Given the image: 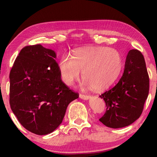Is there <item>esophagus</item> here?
Here are the masks:
<instances>
[{"label": "esophagus", "instance_id": "obj_1", "mask_svg": "<svg viewBox=\"0 0 157 157\" xmlns=\"http://www.w3.org/2000/svg\"><path fill=\"white\" fill-rule=\"evenodd\" d=\"M89 95H83V94H80L79 95V98H81L82 100H87L89 99Z\"/></svg>", "mask_w": 157, "mask_h": 157}]
</instances>
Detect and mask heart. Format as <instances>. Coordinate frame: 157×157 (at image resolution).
Listing matches in <instances>:
<instances>
[{"instance_id": "obj_1", "label": "heart", "mask_w": 157, "mask_h": 157, "mask_svg": "<svg viewBox=\"0 0 157 157\" xmlns=\"http://www.w3.org/2000/svg\"><path fill=\"white\" fill-rule=\"evenodd\" d=\"M123 66V57L118 50L99 47L78 50L73 57L63 55L58 68L61 79L67 86L78 80L82 71L85 79L83 86L100 91L114 83Z\"/></svg>"}]
</instances>
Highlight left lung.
<instances>
[{"label": "left lung", "mask_w": 157, "mask_h": 157, "mask_svg": "<svg viewBox=\"0 0 157 157\" xmlns=\"http://www.w3.org/2000/svg\"><path fill=\"white\" fill-rule=\"evenodd\" d=\"M149 76L145 59L137 50H129L123 75L115 86L100 95L107 110L100 121L111 128H122L141 115L149 94Z\"/></svg>", "instance_id": "obj_1"}]
</instances>
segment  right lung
Wrapping results in <instances>:
<instances>
[{
  "mask_svg": "<svg viewBox=\"0 0 157 157\" xmlns=\"http://www.w3.org/2000/svg\"><path fill=\"white\" fill-rule=\"evenodd\" d=\"M56 53L40 44L21 50L10 73V104L18 121L37 135L55 131L79 95L61 79Z\"/></svg>",
  "mask_w": 157,
  "mask_h": 157,
  "instance_id": "right-lung-1",
  "label": "right lung"
}]
</instances>
